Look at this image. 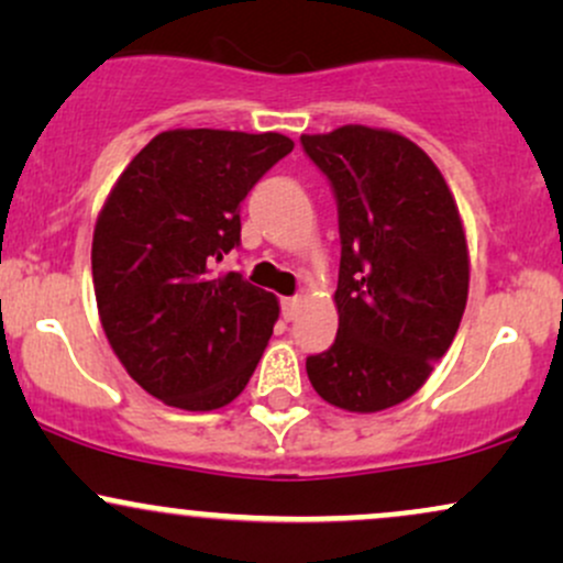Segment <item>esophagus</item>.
Returning <instances> with one entry per match:
<instances>
[{
	"instance_id": "obj_1",
	"label": "esophagus",
	"mask_w": 563,
	"mask_h": 563,
	"mask_svg": "<svg viewBox=\"0 0 563 563\" xmlns=\"http://www.w3.org/2000/svg\"><path fill=\"white\" fill-rule=\"evenodd\" d=\"M299 309H301L299 296H288V299L280 301V312H283V320H286V322L299 318Z\"/></svg>"
}]
</instances>
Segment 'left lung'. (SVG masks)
Returning <instances> with one entry per match:
<instances>
[{"label":"left lung","mask_w":563,"mask_h":563,"mask_svg":"<svg viewBox=\"0 0 563 563\" xmlns=\"http://www.w3.org/2000/svg\"><path fill=\"white\" fill-rule=\"evenodd\" d=\"M331 183L341 264L331 349L307 357L325 402L376 412L405 402L444 357L468 296V249L444 177L402 134H301Z\"/></svg>","instance_id":"1"}]
</instances>
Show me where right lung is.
Listing matches in <instances>:
<instances>
[{
    "label": "right lung",
    "instance_id": "right-lung-1",
    "mask_svg": "<svg viewBox=\"0 0 563 563\" xmlns=\"http://www.w3.org/2000/svg\"><path fill=\"white\" fill-rule=\"evenodd\" d=\"M294 142L277 132H161L97 217L92 277L102 331L147 394L217 410L254 376L277 299L214 264L241 245V203Z\"/></svg>",
    "mask_w": 563,
    "mask_h": 563
}]
</instances>
